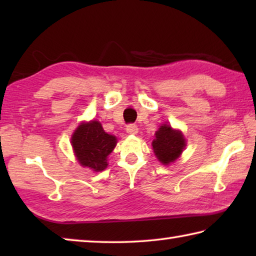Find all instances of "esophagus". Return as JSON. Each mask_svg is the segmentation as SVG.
I'll list each match as a JSON object with an SVG mask.
<instances>
[{"instance_id": "1", "label": "esophagus", "mask_w": 256, "mask_h": 256, "mask_svg": "<svg viewBox=\"0 0 256 256\" xmlns=\"http://www.w3.org/2000/svg\"><path fill=\"white\" fill-rule=\"evenodd\" d=\"M138 128L136 125L130 124V125H128V126H126V132L128 134H133V136H134V134L138 133Z\"/></svg>"}]
</instances>
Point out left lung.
<instances>
[{"instance_id": "1", "label": "left lung", "mask_w": 256, "mask_h": 256, "mask_svg": "<svg viewBox=\"0 0 256 256\" xmlns=\"http://www.w3.org/2000/svg\"><path fill=\"white\" fill-rule=\"evenodd\" d=\"M185 146L186 140L182 132L167 124H162L156 132V138L152 141L156 157L164 164L174 162L183 152Z\"/></svg>"}]
</instances>
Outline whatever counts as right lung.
<instances>
[{
	"label": "right lung",
	"instance_id": "1",
	"mask_svg": "<svg viewBox=\"0 0 256 256\" xmlns=\"http://www.w3.org/2000/svg\"><path fill=\"white\" fill-rule=\"evenodd\" d=\"M71 144L76 160L82 167L102 172L107 167V157L118 144L116 136L108 134L98 120L81 123L72 134Z\"/></svg>",
	"mask_w": 256,
	"mask_h": 256
}]
</instances>
